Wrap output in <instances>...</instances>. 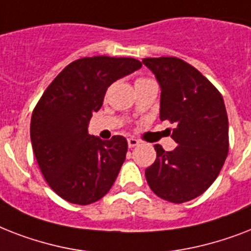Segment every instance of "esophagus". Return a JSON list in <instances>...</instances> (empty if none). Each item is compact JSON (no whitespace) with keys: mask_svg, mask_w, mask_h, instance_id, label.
I'll use <instances>...</instances> for the list:
<instances>
[{"mask_svg":"<svg viewBox=\"0 0 251 251\" xmlns=\"http://www.w3.org/2000/svg\"><path fill=\"white\" fill-rule=\"evenodd\" d=\"M127 145H129L130 149H133V147H135V146L139 145V141H138V139H135V138H129V139H127Z\"/></svg>","mask_w":251,"mask_h":251,"instance_id":"esophagus-1","label":"esophagus"}]
</instances>
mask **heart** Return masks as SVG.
Segmentation results:
<instances>
[{
  "label": "heart",
  "mask_w": 251,
  "mask_h": 251,
  "mask_svg": "<svg viewBox=\"0 0 251 251\" xmlns=\"http://www.w3.org/2000/svg\"><path fill=\"white\" fill-rule=\"evenodd\" d=\"M142 79H143V78H142Z\"/></svg>",
  "instance_id": "1"
}]
</instances>
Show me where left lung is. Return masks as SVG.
<instances>
[{"label":"left lung","instance_id":"8db88e82","mask_svg":"<svg viewBox=\"0 0 251 251\" xmlns=\"http://www.w3.org/2000/svg\"><path fill=\"white\" fill-rule=\"evenodd\" d=\"M161 87L160 120L175 125L173 151L155 145L156 160L146 169L151 190L183 203L203 194L222 171L229 150L228 116L222 94L202 73L177 57L142 61Z\"/></svg>","mask_w":251,"mask_h":251}]
</instances>
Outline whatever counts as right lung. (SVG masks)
<instances>
[{
	"label": "right lung",
	"mask_w": 251,
	"mask_h": 251,
	"mask_svg": "<svg viewBox=\"0 0 251 251\" xmlns=\"http://www.w3.org/2000/svg\"><path fill=\"white\" fill-rule=\"evenodd\" d=\"M142 68L131 57H83L69 64L44 91L31 117V142L45 181L61 198L86 206L113 186L127 152V141H102L88 134L92 113L106 88Z\"/></svg>",
	"instance_id": "add662e5"
}]
</instances>
